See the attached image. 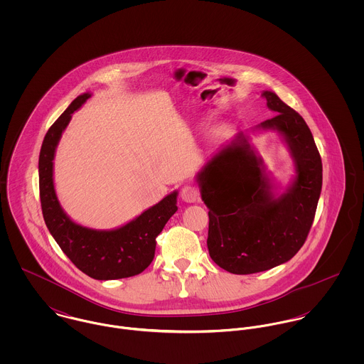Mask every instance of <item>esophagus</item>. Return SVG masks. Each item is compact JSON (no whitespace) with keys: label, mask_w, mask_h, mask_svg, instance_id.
I'll return each instance as SVG.
<instances>
[{"label":"esophagus","mask_w":364,"mask_h":364,"mask_svg":"<svg viewBox=\"0 0 364 364\" xmlns=\"http://www.w3.org/2000/svg\"><path fill=\"white\" fill-rule=\"evenodd\" d=\"M181 198L186 203H195L199 199V189L193 185H186L181 192Z\"/></svg>","instance_id":"esophagus-1"}]
</instances>
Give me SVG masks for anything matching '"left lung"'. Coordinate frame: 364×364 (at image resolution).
Listing matches in <instances>:
<instances>
[{"label": "left lung", "instance_id": "left-lung-1", "mask_svg": "<svg viewBox=\"0 0 364 364\" xmlns=\"http://www.w3.org/2000/svg\"><path fill=\"white\" fill-rule=\"evenodd\" d=\"M274 117L252 133L277 132L287 144L296 175L283 193L263 159L238 133L198 172L208 208L210 258L234 274L269 270L291 259L310 232L322 188V162L304 119L274 92L263 91Z\"/></svg>", "mask_w": 364, "mask_h": 364}]
</instances>
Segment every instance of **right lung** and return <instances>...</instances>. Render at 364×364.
I'll list each match as a JSON object with an SVG mask.
<instances>
[{"mask_svg":"<svg viewBox=\"0 0 364 364\" xmlns=\"http://www.w3.org/2000/svg\"><path fill=\"white\" fill-rule=\"evenodd\" d=\"M90 98V92L77 97L45 136L39 156L41 203L45 223L68 259L92 279L114 280L136 276L153 262L156 235L178 210V191L113 230L88 228L67 215L55 195L53 159L73 113Z\"/></svg>","mask_w":364,"mask_h":364,"instance_id":"1","label":"right lung"}]
</instances>
